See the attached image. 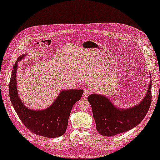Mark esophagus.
<instances>
[{
    "label": "esophagus",
    "instance_id": "obj_1",
    "mask_svg": "<svg viewBox=\"0 0 160 160\" xmlns=\"http://www.w3.org/2000/svg\"><path fill=\"white\" fill-rule=\"evenodd\" d=\"M91 93V90L89 89H86L84 91V93H83V97H87L89 94Z\"/></svg>",
    "mask_w": 160,
    "mask_h": 160
}]
</instances>
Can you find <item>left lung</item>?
<instances>
[{"mask_svg":"<svg viewBox=\"0 0 160 160\" xmlns=\"http://www.w3.org/2000/svg\"><path fill=\"white\" fill-rule=\"evenodd\" d=\"M151 78V76H150ZM152 80L142 100L130 108H120L105 95L92 94L88 100L92 106L96 129L103 136L112 137L126 132L139 124L147 115L152 101Z\"/></svg>","mask_w":160,"mask_h":160,"instance_id":"1","label":"left lung"}]
</instances>
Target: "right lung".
<instances>
[{"label": "right lung", "mask_w": 160, "mask_h": 160, "mask_svg": "<svg viewBox=\"0 0 160 160\" xmlns=\"http://www.w3.org/2000/svg\"><path fill=\"white\" fill-rule=\"evenodd\" d=\"M26 55L25 53L19 57L13 67L9 84L11 102L21 121L32 133L48 138L61 137L67 128L72 107L80 99L84 90H62L49 107L43 110L29 108L19 98L17 88L18 63Z\"/></svg>", "instance_id": "obj_1"}]
</instances>
